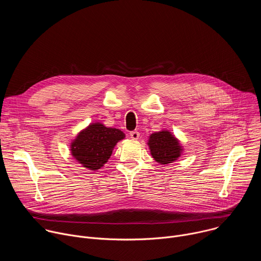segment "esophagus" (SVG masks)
Masks as SVG:
<instances>
[{"instance_id": "obj_1", "label": "esophagus", "mask_w": 261, "mask_h": 261, "mask_svg": "<svg viewBox=\"0 0 261 261\" xmlns=\"http://www.w3.org/2000/svg\"><path fill=\"white\" fill-rule=\"evenodd\" d=\"M130 137L133 139V140H137L139 138V133L137 131H131L130 132Z\"/></svg>"}]
</instances>
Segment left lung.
I'll return each instance as SVG.
<instances>
[{"label":"left lung","mask_w":261,"mask_h":261,"mask_svg":"<svg viewBox=\"0 0 261 261\" xmlns=\"http://www.w3.org/2000/svg\"><path fill=\"white\" fill-rule=\"evenodd\" d=\"M147 145L154 160L161 165H167L176 161L182 151L179 140L168 130L154 132L148 136Z\"/></svg>","instance_id":"left-lung-1"}]
</instances>
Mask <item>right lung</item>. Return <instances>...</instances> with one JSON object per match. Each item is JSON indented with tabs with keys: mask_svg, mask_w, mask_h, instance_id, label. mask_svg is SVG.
<instances>
[{
	"mask_svg": "<svg viewBox=\"0 0 261 261\" xmlns=\"http://www.w3.org/2000/svg\"><path fill=\"white\" fill-rule=\"evenodd\" d=\"M125 133L103 123H91L70 142V153L83 167L96 171L110 158L117 143L125 139Z\"/></svg>",
	"mask_w": 261,
	"mask_h": 261,
	"instance_id": "1",
	"label": "right lung"
}]
</instances>
